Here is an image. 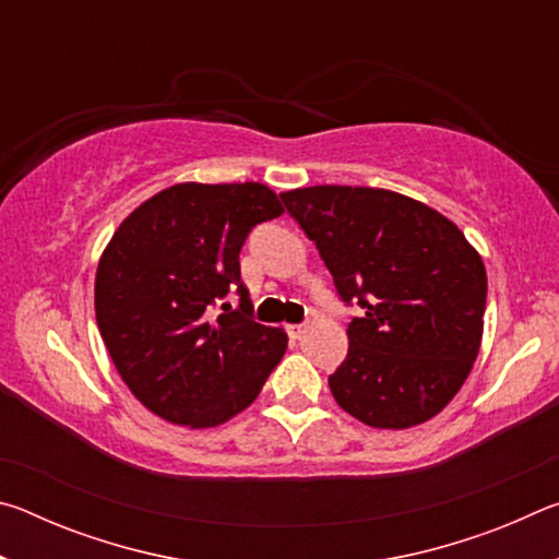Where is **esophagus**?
I'll return each mask as SVG.
<instances>
[{
	"label": "esophagus",
	"instance_id": "1",
	"mask_svg": "<svg viewBox=\"0 0 559 559\" xmlns=\"http://www.w3.org/2000/svg\"><path fill=\"white\" fill-rule=\"evenodd\" d=\"M288 335L293 340H300L302 335H306V325H288Z\"/></svg>",
	"mask_w": 559,
	"mask_h": 559
}]
</instances>
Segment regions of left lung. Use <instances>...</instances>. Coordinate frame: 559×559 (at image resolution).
I'll return each mask as SVG.
<instances>
[{
    "label": "left lung",
    "mask_w": 559,
    "mask_h": 559,
    "mask_svg": "<svg viewBox=\"0 0 559 559\" xmlns=\"http://www.w3.org/2000/svg\"><path fill=\"white\" fill-rule=\"evenodd\" d=\"M316 243L347 323V357L328 377L347 414L374 429H409L447 406L484 335L486 266L447 216L374 187L318 185L281 194Z\"/></svg>",
    "instance_id": "left-lung-1"
}]
</instances>
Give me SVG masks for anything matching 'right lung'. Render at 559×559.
Listing matches in <instances>:
<instances>
[{"instance_id":"1","label":"right lung","mask_w":559,"mask_h":559,"mask_svg":"<svg viewBox=\"0 0 559 559\" xmlns=\"http://www.w3.org/2000/svg\"><path fill=\"white\" fill-rule=\"evenodd\" d=\"M281 214L266 185L185 182L150 197L112 234L96 273L98 330L153 414L219 427L276 370L288 337L253 320L239 253L253 226ZM229 287L242 296L239 311L221 302Z\"/></svg>"}]
</instances>
